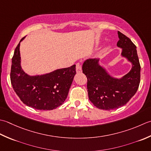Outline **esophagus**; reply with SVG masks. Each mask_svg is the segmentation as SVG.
<instances>
[{
	"label": "esophagus",
	"mask_w": 151,
	"mask_h": 151,
	"mask_svg": "<svg viewBox=\"0 0 151 151\" xmlns=\"http://www.w3.org/2000/svg\"><path fill=\"white\" fill-rule=\"evenodd\" d=\"M76 72L78 73L81 72V65L79 63L76 64Z\"/></svg>",
	"instance_id": "1"
}]
</instances>
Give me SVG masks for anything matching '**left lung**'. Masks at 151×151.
Here are the masks:
<instances>
[{
    "instance_id": "left-lung-1",
    "label": "left lung",
    "mask_w": 151,
    "mask_h": 151,
    "mask_svg": "<svg viewBox=\"0 0 151 151\" xmlns=\"http://www.w3.org/2000/svg\"><path fill=\"white\" fill-rule=\"evenodd\" d=\"M116 45L122 49L121 56L132 63V68L121 78L110 76L100 65L99 58H89L83 64V73L87 78L88 98L97 108L104 110L118 109L134 96L140 83L141 66L136 46L131 40L118 31Z\"/></svg>"
}]
</instances>
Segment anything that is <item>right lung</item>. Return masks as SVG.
<instances>
[{
	"instance_id": "right-lung-1",
	"label": "right lung",
	"mask_w": 151,
	"mask_h": 151,
	"mask_svg": "<svg viewBox=\"0 0 151 151\" xmlns=\"http://www.w3.org/2000/svg\"><path fill=\"white\" fill-rule=\"evenodd\" d=\"M21 40L12 57L11 83L15 93L26 106L39 110H53L62 105L76 73V64L43 75L29 76L21 66Z\"/></svg>"
}]
</instances>
